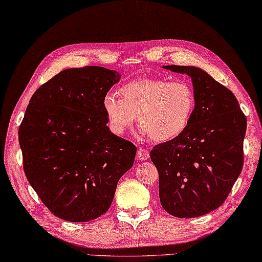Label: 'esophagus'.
Instances as JSON below:
<instances>
[{
  "mask_svg": "<svg viewBox=\"0 0 262 262\" xmlns=\"http://www.w3.org/2000/svg\"><path fill=\"white\" fill-rule=\"evenodd\" d=\"M137 159L139 161H146L149 159V151L146 148H139L137 151Z\"/></svg>",
  "mask_w": 262,
  "mask_h": 262,
  "instance_id": "1",
  "label": "esophagus"
}]
</instances>
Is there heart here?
<instances>
[{
	"label": "heart",
	"instance_id": "obj_1",
	"mask_svg": "<svg viewBox=\"0 0 262 262\" xmlns=\"http://www.w3.org/2000/svg\"><path fill=\"white\" fill-rule=\"evenodd\" d=\"M120 93L122 99L110 93L102 102L111 129L118 135L138 116L142 135L170 141L187 130L194 115L195 93L185 81L137 78L123 85Z\"/></svg>",
	"mask_w": 262,
	"mask_h": 262
}]
</instances>
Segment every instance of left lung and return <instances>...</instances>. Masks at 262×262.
Returning a JSON list of instances; mask_svg holds the SVG:
<instances>
[{
  "label": "left lung",
  "instance_id": "8db88e82",
  "mask_svg": "<svg viewBox=\"0 0 262 262\" xmlns=\"http://www.w3.org/2000/svg\"><path fill=\"white\" fill-rule=\"evenodd\" d=\"M163 68L191 78L196 106L187 130L152 148L150 160L159 171L163 209L196 218L223 205L241 174L246 117L234 93L202 68Z\"/></svg>",
  "mask_w": 262,
  "mask_h": 262
}]
</instances>
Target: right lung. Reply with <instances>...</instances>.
Listing matches in <instances>:
<instances>
[{"label": "right lung", "mask_w": 262, "mask_h": 262, "mask_svg": "<svg viewBox=\"0 0 262 262\" xmlns=\"http://www.w3.org/2000/svg\"><path fill=\"white\" fill-rule=\"evenodd\" d=\"M121 74L86 66L61 71L39 86L19 126L24 171L54 215L88 223L110 209L137 147L107 126L103 98Z\"/></svg>", "instance_id": "1"}]
</instances>
